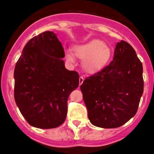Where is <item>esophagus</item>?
I'll return each mask as SVG.
<instances>
[{"mask_svg": "<svg viewBox=\"0 0 154 154\" xmlns=\"http://www.w3.org/2000/svg\"><path fill=\"white\" fill-rule=\"evenodd\" d=\"M79 85H81L83 83V82H84V77H79Z\"/></svg>", "mask_w": 154, "mask_h": 154, "instance_id": "esophagus-1", "label": "esophagus"}]
</instances>
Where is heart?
<instances>
[{"instance_id":"heart-1","label":"heart","mask_w":154,"mask_h":154,"mask_svg":"<svg viewBox=\"0 0 154 154\" xmlns=\"http://www.w3.org/2000/svg\"><path fill=\"white\" fill-rule=\"evenodd\" d=\"M74 52L77 57L83 60L82 67L87 72H96L109 61L111 50L106 43L100 40H92L87 43L76 46ZM66 58L70 63H74L75 59L69 52L66 53Z\"/></svg>"}]
</instances>
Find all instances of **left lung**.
Returning <instances> with one entry per match:
<instances>
[{"instance_id":"obj_1","label":"left lung","mask_w":154,"mask_h":154,"mask_svg":"<svg viewBox=\"0 0 154 154\" xmlns=\"http://www.w3.org/2000/svg\"><path fill=\"white\" fill-rule=\"evenodd\" d=\"M80 88L93 125L112 129L126 123L137 112L143 92V65L131 45L118 42L112 61L87 77Z\"/></svg>"}]
</instances>
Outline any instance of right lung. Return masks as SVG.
<instances>
[{
  "label": "right lung",
  "instance_id": "1",
  "mask_svg": "<svg viewBox=\"0 0 154 154\" xmlns=\"http://www.w3.org/2000/svg\"><path fill=\"white\" fill-rule=\"evenodd\" d=\"M65 51L53 32L30 39L14 71V97L28 123L40 129L63 124L69 94L79 86V74L67 70Z\"/></svg>",
  "mask_w": 154,
  "mask_h": 154
}]
</instances>
